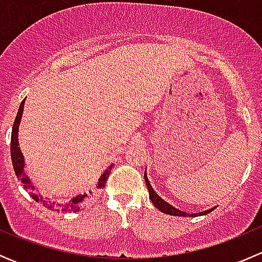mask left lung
<instances>
[{
    "label": "left lung",
    "mask_w": 262,
    "mask_h": 262,
    "mask_svg": "<svg viewBox=\"0 0 262 262\" xmlns=\"http://www.w3.org/2000/svg\"><path fill=\"white\" fill-rule=\"evenodd\" d=\"M144 180H146V185H147V189L148 191H149V199L150 202L153 203V205H155L156 208H157L158 210H161L162 213L165 214H168V215H176V216H196V215H205V214L210 213L212 210H214V208H212V209H208V210H204V212H200V213H185L182 212V210L178 209V208L172 207L171 204H168L166 200H163L162 198L160 196V195L157 194V192L153 190V187L150 186L149 184V180H148L147 178V171L144 172Z\"/></svg>",
    "instance_id": "obj_1"
}]
</instances>
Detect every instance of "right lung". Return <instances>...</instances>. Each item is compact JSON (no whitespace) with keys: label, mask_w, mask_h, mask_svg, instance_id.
<instances>
[{"label":"right lung","mask_w":262,"mask_h":262,"mask_svg":"<svg viewBox=\"0 0 262 262\" xmlns=\"http://www.w3.org/2000/svg\"><path fill=\"white\" fill-rule=\"evenodd\" d=\"M24 104H25V100H23L20 104V107H18V112L16 115V119L14 121V126H12L11 132V160H12V166H14L15 173H16L17 179L23 182L24 189L28 190L29 194L31 195L35 202L41 203L46 208H48L49 210H57V212H78L82 207H84L86 204L91 203L92 200L96 196V192L99 191L100 189L105 186L106 184L107 178L110 175V171H112L113 165H110L106 170L104 171L100 179L95 184H92L86 191H83V194H78L77 196L72 198L70 202L67 203H59L54 202V200H50L48 198H44L43 195L39 192L38 187L30 181L29 176L26 175L25 171H24V167H25V160H24V156L21 153L20 147H18V125H20L21 116H23L24 113Z\"/></svg>","instance_id":"add662e5"}]
</instances>
